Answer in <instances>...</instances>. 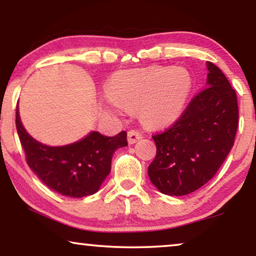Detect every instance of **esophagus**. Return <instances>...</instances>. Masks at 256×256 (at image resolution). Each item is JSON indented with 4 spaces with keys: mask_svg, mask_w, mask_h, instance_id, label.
<instances>
[{
    "mask_svg": "<svg viewBox=\"0 0 256 256\" xmlns=\"http://www.w3.org/2000/svg\"><path fill=\"white\" fill-rule=\"evenodd\" d=\"M142 138V132L136 130V129H132V130L128 132V142L132 144V143L138 142V140Z\"/></svg>",
    "mask_w": 256,
    "mask_h": 256,
    "instance_id": "1",
    "label": "esophagus"
}]
</instances>
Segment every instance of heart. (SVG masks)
I'll use <instances>...</instances> for the list:
<instances>
[{"mask_svg": "<svg viewBox=\"0 0 256 256\" xmlns=\"http://www.w3.org/2000/svg\"><path fill=\"white\" fill-rule=\"evenodd\" d=\"M192 79L186 70L155 66L118 72L112 79L110 102L118 108H141L146 124H174L190 96Z\"/></svg>", "mask_w": 256, "mask_h": 256, "instance_id": "heart-1", "label": "heart"}]
</instances>
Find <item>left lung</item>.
I'll return each instance as SVG.
<instances>
[{
    "mask_svg": "<svg viewBox=\"0 0 256 256\" xmlns=\"http://www.w3.org/2000/svg\"><path fill=\"white\" fill-rule=\"evenodd\" d=\"M208 87L192 98L177 121L152 135L156 157L148 174L164 194L184 196L208 183L222 166L239 126L236 90L208 62Z\"/></svg>",
    "mask_w": 256,
    "mask_h": 256,
    "instance_id": "1",
    "label": "left lung"
}]
</instances>
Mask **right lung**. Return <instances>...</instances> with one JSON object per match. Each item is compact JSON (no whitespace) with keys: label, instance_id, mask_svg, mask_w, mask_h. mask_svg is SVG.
I'll return each instance as SVG.
<instances>
[{"label":"right lung","instance_id":"right-lung-1","mask_svg":"<svg viewBox=\"0 0 256 256\" xmlns=\"http://www.w3.org/2000/svg\"><path fill=\"white\" fill-rule=\"evenodd\" d=\"M16 128L28 166L46 186L68 197L80 198L96 194L110 172L115 150L128 146L126 132L115 136L92 132L82 141L62 146L42 144L24 129L18 106Z\"/></svg>","mask_w":256,"mask_h":256}]
</instances>
